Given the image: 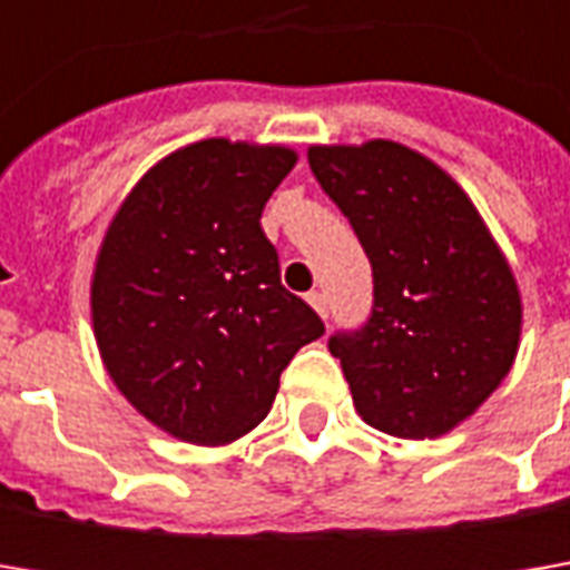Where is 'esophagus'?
Returning a JSON list of instances; mask_svg holds the SVG:
<instances>
[{
	"mask_svg": "<svg viewBox=\"0 0 570 570\" xmlns=\"http://www.w3.org/2000/svg\"><path fill=\"white\" fill-rule=\"evenodd\" d=\"M307 301H311V307L317 311L320 317L323 320L330 317V301H326V295H323V292H311V295H307Z\"/></svg>",
	"mask_w": 570,
	"mask_h": 570,
	"instance_id": "esophagus-1",
	"label": "esophagus"
}]
</instances>
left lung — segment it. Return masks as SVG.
Returning <instances> with one entry per match:
<instances>
[{
    "mask_svg": "<svg viewBox=\"0 0 570 570\" xmlns=\"http://www.w3.org/2000/svg\"><path fill=\"white\" fill-rule=\"evenodd\" d=\"M307 161L374 275L367 323L330 336L358 415L393 438L448 434L517 358L523 307L504 253L456 180L405 145H311Z\"/></svg>",
    "mask_w": 570,
    "mask_h": 570,
    "instance_id": "8db88e82",
    "label": "left lung"
}]
</instances>
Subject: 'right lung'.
<instances>
[{
  "instance_id": "1",
  "label": "right lung",
  "mask_w": 570,
  "mask_h": 570,
  "mask_svg": "<svg viewBox=\"0 0 570 570\" xmlns=\"http://www.w3.org/2000/svg\"><path fill=\"white\" fill-rule=\"evenodd\" d=\"M297 155L193 142L114 215L91 282L95 340L117 390L167 434L218 448L259 425L301 345L323 336L259 228Z\"/></svg>"
}]
</instances>
